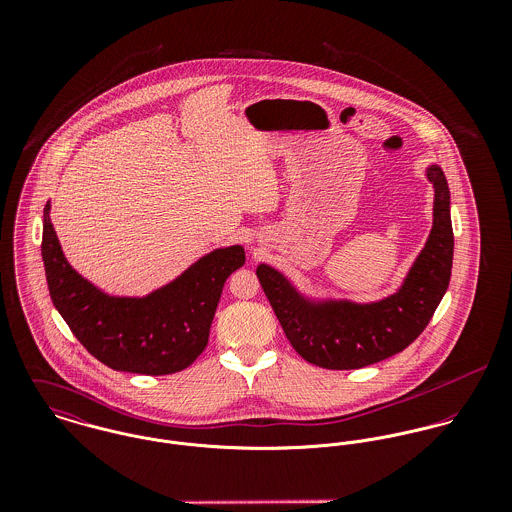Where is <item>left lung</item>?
<instances>
[{"instance_id":"obj_1","label":"left lung","mask_w":512,"mask_h":512,"mask_svg":"<svg viewBox=\"0 0 512 512\" xmlns=\"http://www.w3.org/2000/svg\"><path fill=\"white\" fill-rule=\"evenodd\" d=\"M434 187L432 228L400 286L374 301L301 292L278 268L262 262L256 276L301 359L331 370H353L404 351L430 323L447 292L453 262L451 193L443 169L424 171Z\"/></svg>"}]
</instances>
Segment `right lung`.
I'll use <instances>...</instances> for the list:
<instances>
[{
	"label": "right lung",
	"mask_w": 512,
	"mask_h": 512,
	"mask_svg": "<svg viewBox=\"0 0 512 512\" xmlns=\"http://www.w3.org/2000/svg\"><path fill=\"white\" fill-rule=\"evenodd\" d=\"M41 256L51 299L80 345L114 370L171 374L195 363L209 343L226 278L244 266L242 244L215 248L146 295H110L69 264L51 201L43 211Z\"/></svg>",
	"instance_id": "add662e5"
}]
</instances>
